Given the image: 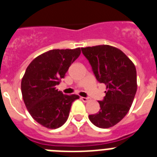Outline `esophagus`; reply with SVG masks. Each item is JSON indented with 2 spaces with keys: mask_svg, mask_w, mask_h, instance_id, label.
Instances as JSON below:
<instances>
[{
  "mask_svg": "<svg viewBox=\"0 0 157 157\" xmlns=\"http://www.w3.org/2000/svg\"><path fill=\"white\" fill-rule=\"evenodd\" d=\"M81 99L83 101V102H85V103H86V102H89V101H90V98H86V97H81Z\"/></svg>",
  "mask_w": 157,
  "mask_h": 157,
  "instance_id": "34e87169",
  "label": "esophagus"
}]
</instances>
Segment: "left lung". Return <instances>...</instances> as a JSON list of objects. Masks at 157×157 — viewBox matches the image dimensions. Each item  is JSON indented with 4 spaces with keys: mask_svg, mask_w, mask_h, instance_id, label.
<instances>
[{
    "mask_svg": "<svg viewBox=\"0 0 157 157\" xmlns=\"http://www.w3.org/2000/svg\"><path fill=\"white\" fill-rule=\"evenodd\" d=\"M99 83L107 86L106 95L98 101L100 110L89 119L102 129L114 126L128 113L137 91L134 64L121 50L111 45L81 48Z\"/></svg>",
    "mask_w": 157,
    "mask_h": 157,
    "instance_id": "left-lung-1",
    "label": "left lung"
}]
</instances>
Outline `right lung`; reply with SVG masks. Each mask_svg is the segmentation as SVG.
I'll return each mask as SVG.
<instances>
[{
	"label": "right lung",
	"mask_w": 157,
	"mask_h": 157,
	"mask_svg": "<svg viewBox=\"0 0 157 157\" xmlns=\"http://www.w3.org/2000/svg\"><path fill=\"white\" fill-rule=\"evenodd\" d=\"M80 54V48L51 50L33 59L26 69L21 82L23 101L33 119L48 129L62 126L72 103L79 98L63 94L56 86Z\"/></svg>",
	"instance_id": "add662e5"
}]
</instances>
